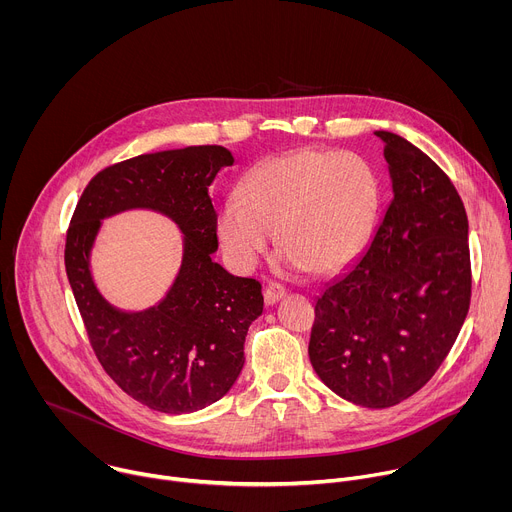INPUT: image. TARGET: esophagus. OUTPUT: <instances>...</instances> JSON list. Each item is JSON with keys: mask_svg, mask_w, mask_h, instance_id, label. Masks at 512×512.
<instances>
[{"mask_svg": "<svg viewBox=\"0 0 512 512\" xmlns=\"http://www.w3.org/2000/svg\"><path fill=\"white\" fill-rule=\"evenodd\" d=\"M283 296H285V289H283L281 285H277V283H271V285L263 291V300H265L267 306L277 304Z\"/></svg>", "mask_w": 512, "mask_h": 512, "instance_id": "1", "label": "esophagus"}]
</instances>
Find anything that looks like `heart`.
Masks as SVG:
<instances>
[{"mask_svg": "<svg viewBox=\"0 0 512 512\" xmlns=\"http://www.w3.org/2000/svg\"><path fill=\"white\" fill-rule=\"evenodd\" d=\"M381 212V180L354 154L300 148L247 170L216 216V235L237 271H253L275 231L285 275L336 273L367 249Z\"/></svg>", "mask_w": 512, "mask_h": 512, "instance_id": "obj_1", "label": "heart"}]
</instances>
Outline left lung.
Masks as SVG:
<instances>
[{"label": "left lung", "instance_id": "left-lung-1", "mask_svg": "<svg viewBox=\"0 0 512 512\" xmlns=\"http://www.w3.org/2000/svg\"><path fill=\"white\" fill-rule=\"evenodd\" d=\"M383 141L393 198L371 245L316 302L310 360L342 399L393 407L440 369L470 308L468 216L444 170L405 137Z\"/></svg>", "mask_w": 512, "mask_h": 512}]
</instances>
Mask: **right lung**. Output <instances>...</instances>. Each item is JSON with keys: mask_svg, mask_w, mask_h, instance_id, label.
<instances>
[{"mask_svg": "<svg viewBox=\"0 0 512 512\" xmlns=\"http://www.w3.org/2000/svg\"><path fill=\"white\" fill-rule=\"evenodd\" d=\"M223 145L143 154L99 172L85 188L66 235V275L91 346L107 375L135 401L182 415L223 399L245 364V336L261 312V283L212 261L216 210L208 188L233 166ZM154 209L181 229L183 263L167 296L129 313L98 291L90 255L105 217Z\"/></svg>", "mask_w": 512, "mask_h": 512, "instance_id": "1", "label": "right lung"}]
</instances>
